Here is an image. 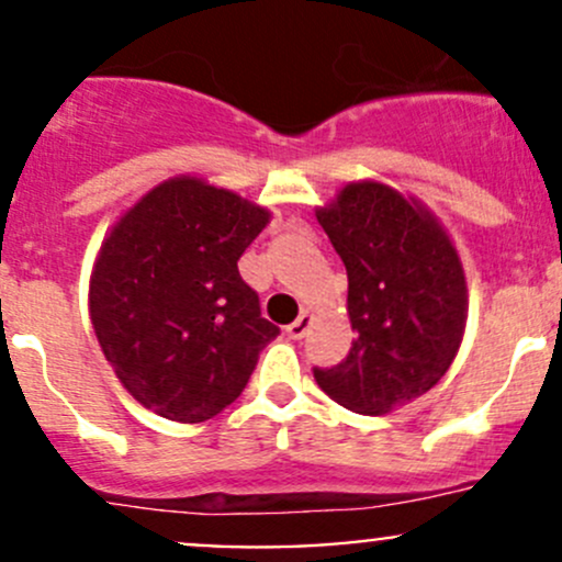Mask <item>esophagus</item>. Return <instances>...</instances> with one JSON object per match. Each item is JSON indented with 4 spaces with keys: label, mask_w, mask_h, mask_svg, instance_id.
Returning <instances> with one entry per match:
<instances>
[{
    "label": "esophagus",
    "mask_w": 562,
    "mask_h": 562,
    "mask_svg": "<svg viewBox=\"0 0 562 562\" xmlns=\"http://www.w3.org/2000/svg\"><path fill=\"white\" fill-rule=\"evenodd\" d=\"M310 323H313V321H310V315L302 313V315H299V321H293L291 326L285 328V334H288V337H291V339H302L304 334L310 331Z\"/></svg>",
    "instance_id": "34e87169"
}]
</instances>
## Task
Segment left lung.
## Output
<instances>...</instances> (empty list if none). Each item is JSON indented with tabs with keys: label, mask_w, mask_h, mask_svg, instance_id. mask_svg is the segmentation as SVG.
Listing matches in <instances>:
<instances>
[{
	"label": "left lung",
	"mask_w": 562,
	"mask_h": 562,
	"mask_svg": "<svg viewBox=\"0 0 562 562\" xmlns=\"http://www.w3.org/2000/svg\"><path fill=\"white\" fill-rule=\"evenodd\" d=\"M348 271V359L315 370L334 402L383 416L449 372L468 321L459 252L432 212L383 181H350L315 209Z\"/></svg>",
	"instance_id": "8db88e82"
}]
</instances>
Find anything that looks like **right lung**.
<instances>
[{
    "label": "right lung",
    "mask_w": 562,
    "mask_h": 562,
    "mask_svg": "<svg viewBox=\"0 0 562 562\" xmlns=\"http://www.w3.org/2000/svg\"><path fill=\"white\" fill-rule=\"evenodd\" d=\"M269 220L225 187L173 176L103 239L89 315L108 364L146 411L201 424L245 391L280 334L236 266Z\"/></svg>",
    "instance_id": "right-lung-1"
}]
</instances>
